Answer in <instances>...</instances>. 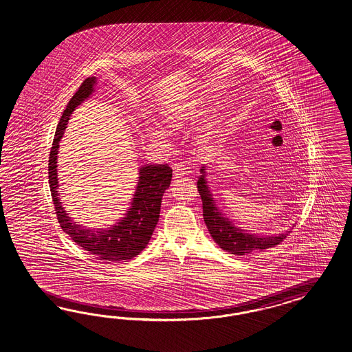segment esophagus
Instances as JSON below:
<instances>
[{"instance_id":"obj_1","label":"esophagus","mask_w":352,"mask_h":352,"mask_svg":"<svg viewBox=\"0 0 352 352\" xmlns=\"http://www.w3.org/2000/svg\"><path fill=\"white\" fill-rule=\"evenodd\" d=\"M183 170H184L183 165H180V164H175V166H174V179L182 178V177L184 175Z\"/></svg>"}]
</instances>
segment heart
Returning a JSON list of instances; mask_svg holds the SVG:
<instances>
[{"instance_id": "1", "label": "heart", "mask_w": 352, "mask_h": 352, "mask_svg": "<svg viewBox=\"0 0 352 352\" xmlns=\"http://www.w3.org/2000/svg\"><path fill=\"white\" fill-rule=\"evenodd\" d=\"M196 108V103H186L178 107H170L165 109L160 116V124L164 131L174 132L183 129L189 120L193 118L192 111ZM153 138H156V133H153ZM210 141V133L205 132L198 138V145L205 146Z\"/></svg>"}]
</instances>
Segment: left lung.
<instances>
[{"mask_svg":"<svg viewBox=\"0 0 352 352\" xmlns=\"http://www.w3.org/2000/svg\"><path fill=\"white\" fill-rule=\"evenodd\" d=\"M206 177V166H202L197 188L202 199L204 220L214 243L223 250L235 256H244L252 252L274 247L280 244L286 238V235H289L290 232H281L277 235H258L235 226L229 217L223 216L216 205L214 195L207 184Z\"/></svg>","mask_w":352,"mask_h":352,"instance_id":"obj_1","label":"left lung"}]
</instances>
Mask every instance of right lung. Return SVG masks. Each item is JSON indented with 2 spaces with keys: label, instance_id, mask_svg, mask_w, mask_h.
<instances>
[{
  "label": "right lung",
  "instance_id": "obj_1",
  "mask_svg": "<svg viewBox=\"0 0 352 352\" xmlns=\"http://www.w3.org/2000/svg\"><path fill=\"white\" fill-rule=\"evenodd\" d=\"M95 85L96 78L84 80L62 114L52 144L48 177L53 204L62 230L69 234L71 239L90 254L104 261L118 262L136 257L148 244L159 221L162 198L170 186L173 170L168 164H145L140 166L138 186L129 211L124 214V217H120L118 223L111 225V228L87 229L69 217L65 207L62 206L58 193V147L60 138H63L67 129L71 114L76 107L93 94Z\"/></svg>",
  "mask_w": 352,
  "mask_h": 352
}]
</instances>
